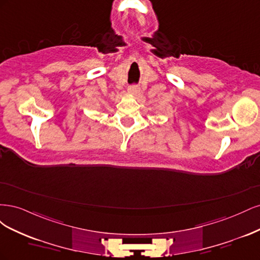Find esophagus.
Masks as SVG:
<instances>
[{"instance_id":"obj_1","label":"esophagus","mask_w":260,"mask_h":260,"mask_svg":"<svg viewBox=\"0 0 260 260\" xmlns=\"http://www.w3.org/2000/svg\"><path fill=\"white\" fill-rule=\"evenodd\" d=\"M128 92L130 94H132V95H138V94L140 93L139 85H130L128 88Z\"/></svg>"}]
</instances>
